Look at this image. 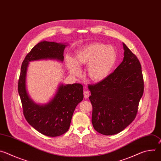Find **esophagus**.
I'll return each instance as SVG.
<instances>
[{"label":"esophagus","instance_id":"esophagus-1","mask_svg":"<svg viewBox=\"0 0 161 161\" xmlns=\"http://www.w3.org/2000/svg\"><path fill=\"white\" fill-rule=\"evenodd\" d=\"M83 95H84V97L85 99H87L89 97V96H90V92H89L88 91L85 90V91L83 92Z\"/></svg>","mask_w":161,"mask_h":161}]
</instances>
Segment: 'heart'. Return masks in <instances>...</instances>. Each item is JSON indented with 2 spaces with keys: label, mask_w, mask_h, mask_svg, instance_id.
Here are the masks:
<instances>
[{
  "label": "heart",
  "mask_w": 161,
  "mask_h": 161,
  "mask_svg": "<svg viewBox=\"0 0 161 161\" xmlns=\"http://www.w3.org/2000/svg\"><path fill=\"white\" fill-rule=\"evenodd\" d=\"M117 60V51L112 46L93 43L78 50L74 59L67 57L66 65L71 75L78 76L81 73L79 65L88 64L86 72L89 78L93 81H99L110 74Z\"/></svg>",
  "instance_id": "obj_1"
}]
</instances>
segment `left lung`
<instances>
[{"label":"left lung","instance_id":"left-lung-1","mask_svg":"<svg viewBox=\"0 0 161 161\" xmlns=\"http://www.w3.org/2000/svg\"><path fill=\"white\" fill-rule=\"evenodd\" d=\"M123 47V61L114 72L88 86L93 127L106 136L118 134L132 123L143 94L141 64L124 42Z\"/></svg>","mask_w":161,"mask_h":161}]
</instances>
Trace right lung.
Instances as JSON below:
<instances>
[{
	"label": "right lung",
	"instance_id": "right-lung-1",
	"mask_svg": "<svg viewBox=\"0 0 161 161\" xmlns=\"http://www.w3.org/2000/svg\"><path fill=\"white\" fill-rule=\"evenodd\" d=\"M67 46L66 43L41 41L27 55L21 67L18 89L25 118L36 130L50 137L60 136L68 130L74 111L83 99V87L80 83H61L48 103L37 104L27 90L28 66L30 62L40 60L63 62L64 51Z\"/></svg>",
	"mask_w": 161,
	"mask_h": 161
}]
</instances>
